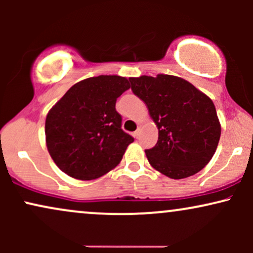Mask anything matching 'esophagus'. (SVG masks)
Listing matches in <instances>:
<instances>
[{
  "label": "esophagus",
  "instance_id": "obj_1",
  "mask_svg": "<svg viewBox=\"0 0 253 253\" xmlns=\"http://www.w3.org/2000/svg\"><path fill=\"white\" fill-rule=\"evenodd\" d=\"M133 135H134V138H135V139H138V138H139V135H140V130H139V129H136L135 132L133 133Z\"/></svg>",
  "mask_w": 253,
  "mask_h": 253
}]
</instances>
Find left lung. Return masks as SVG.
<instances>
[{"label": "left lung", "instance_id": "obj_1", "mask_svg": "<svg viewBox=\"0 0 253 253\" xmlns=\"http://www.w3.org/2000/svg\"><path fill=\"white\" fill-rule=\"evenodd\" d=\"M129 82L158 127L155 147L145 150L151 167L173 179L202 170L221 134L213 101L188 81L171 75L130 77Z\"/></svg>", "mask_w": 253, "mask_h": 253}]
</instances>
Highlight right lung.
<instances>
[{
    "label": "right lung",
    "mask_w": 253,
    "mask_h": 253,
    "mask_svg": "<svg viewBox=\"0 0 253 253\" xmlns=\"http://www.w3.org/2000/svg\"><path fill=\"white\" fill-rule=\"evenodd\" d=\"M129 89L121 76L90 77L72 85L48 112L46 146L66 175L90 181L120 163L133 136L121 128L117 98Z\"/></svg>",
    "instance_id": "obj_1"
}]
</instances>
